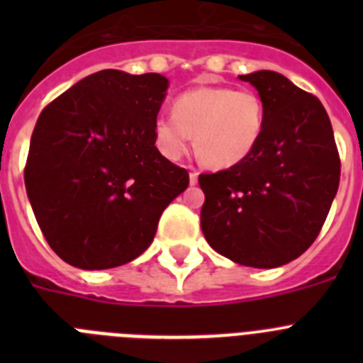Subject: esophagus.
<instances>
[{
    "label": "esophagus",
    "instance_id": "obj_1",
    "mask_svg": "<svg viewBox=\"0 0 363 363\" xmlns=\"http://www.w3.org/2000/svg\"><path fill=\"white\" fill-rule=\"evenodd\" d=\"M189 182H191V185H196L198 184V172L196 171L189 172Z\"/></svg>",
    "mask_w": 363,
    "mask_h": 363
}]
</instances>
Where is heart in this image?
Listing matches in <instances>:
<instances>
[{
	"label": "heart",
	"instance_id": "obj_1",
	"mask_svg": "<svg viewBox=\"0 0 363 363\" xmlns=\"http://www.w3.org/2000/svg\"><path fill=\"white\" fill-rule=\"evenodd\" d=\"M264 130V105L251 91L200 86L178 96L172 114L154 121L156 145L167 158H182L191 136L200 162L229 169L251 156Z\"/></svg>",
	"mask_w": 363,
	"mask_h": 363
}]
</instances>
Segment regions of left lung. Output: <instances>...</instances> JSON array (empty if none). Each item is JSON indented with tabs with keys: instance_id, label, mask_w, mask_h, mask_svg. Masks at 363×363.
<instances>
[{
	"instance_id": "left-lung-1",
	"label": "left lung",
	"mask_w": 363,
	"mask_h": 363,
	"mask_svg": "<svg viewBox=\"0 0 363 363\" xmlns=\"http://www.w3.org/2000/svg\"><path fill=\"white\" fill-rule=\"evenodd\" d=\"M264 105L251 156L200 174L201 230L214 251L240 265L272 269L316 240L340 184L331 120L316 96L272 70L242 74Z\"/></svg>"
}]
</instances>
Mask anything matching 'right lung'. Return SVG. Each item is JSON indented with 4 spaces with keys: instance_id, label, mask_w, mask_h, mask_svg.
Here are the masks:
<instances>
[{
    "instance_id": "1",
    "label": "right lung",
    "mask_w": 363,
    "mask_h": 363,
    "mask_svg": "<svg viewBox=\"0 0 363 363\" xmlns=\"http://www.w3.org/2000/svg\"><path fill=\"white\" fill-rule=\"evenodd\" d=\"M162 74L99 70L41 111L25 187L45 240L86 271L129 264L152 243L189 172L156 149Z\"/></svg>"
}]
</instances>
